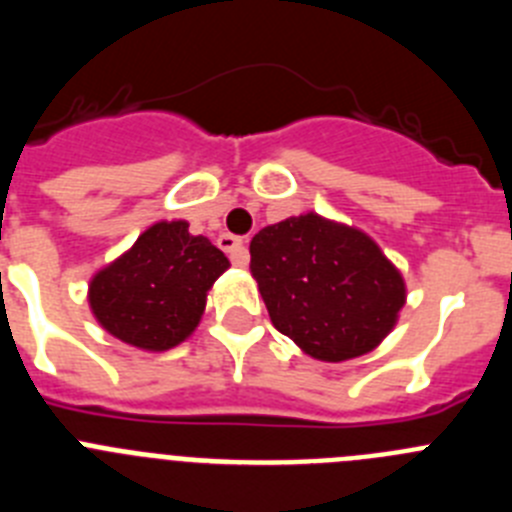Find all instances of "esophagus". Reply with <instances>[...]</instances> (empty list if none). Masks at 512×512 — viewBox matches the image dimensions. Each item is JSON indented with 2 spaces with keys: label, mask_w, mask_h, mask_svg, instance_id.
Wrapping results in <instances>:
<instances>
[{
  "label": "esophagus",
  "mask_w": 512,
  "mask_h": 512,
  "mask_svg": "<svg viewBox=\"0 0 512 512\" xmlns=\"http://www.w3.org/2000/svg\"><path fill=\"white\" fill-rule=\"evenodd\" d=\"M217 246L228 253L230 261H233L235 266H246L248 264V251H246V246H243V238H238V235L223 233L220 238H217Z\"/></svg>",
  "instance_id": "34e87169"
}]
</instances>
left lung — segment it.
<instances>
[{
    "mask_svg": "<svg viewBox=\"0 0 512 512\" xmlns=\"http://www.w3.org/2000/svg\"><path fill=\"white\" fill-rule=\"evenodd\" d=\"M251 274L274 328L333 364L377 348L405 305L402 274L382 248L315 212L253 235Z\"/></svg>",
    "mask_w": 512,
    "mask_h": 512,
    "instance_id": "1",
    "label": "left lung"
}]
</instances>
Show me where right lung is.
I'll return each mask as SVG.
<instances>
[{"instance_id":"1","label":"right lung","mask_w":512,"mask_h":512,"mask_svg":"<svg viewBox=\"0 0 512 512\" xmlns=\"http://www.w3.org/2000/svg\"><path fill=\"white\" fill-rule=\"evenodd\" d=\"M230 266L184 220H161L89 282V307L107 333L143 351H169L194 333L207 292Z\"/></svg>"}]
</instances>
